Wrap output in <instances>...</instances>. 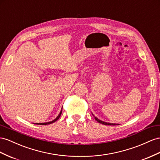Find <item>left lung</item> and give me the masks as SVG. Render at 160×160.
Here are the masks:
<instances>
[{
    "label": "left lung",
    "mask_w": 160,
    "mask_h": 160,
    "mask_svg": "<svg viewBox=\"0 0 160 160\" xmlns=\"http://www.w3.org/2000/svg\"><path fill=\"white\" fill-rule=\"evenodd\" d=\"M92 115L94 116L95 117V119H96V120H97V121L99 122V123H101V124H104V125H118V124H113V123H108V122H103V121H102V120H99L98 118H96V116H95L93 114H92Z\"/></svg>",
    "instance_id": "8db88e82"
}]
</instances>
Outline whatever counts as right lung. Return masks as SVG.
I'll use <instances>...</instances> for the list:
<instances>
[{
  "label": "right lung",
  "instance_id": "1",
  "mask_svg": "<svg viewBox=\"0 0 160 160\" xmlns=\"http://www.w3.org/2000/svg\"><path fill=\"white\" fill-rule=\"evenodd\" d=\"M61 114H62V110H61V111H60V114H59V115L57 116V118H55L54 120H52V121H51V122H44V123H36V124H40V125H46V124H52V123H53V122H56L57 121V120H58V118H60V115H61Z\"/></svg>",
  "mask_w": 160,
  "mask_h": 160
}]
</instances>
